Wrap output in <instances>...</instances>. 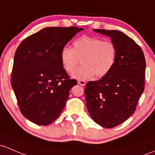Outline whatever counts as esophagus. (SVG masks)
<instances>
[{"label": "esophagus", "mask_w": 155, "mask_h": 155, "mask_svg": "<svg viewBox=\"0 0 155 155\" xmlns=\"http://www.w3.org/2000/svg\"><path fill=\"white\" fill-rule=\"evenodd\" d=\"M78 84H79L80 85H82V86H84L86 84V82L84 80H79L78 81Z\"/></svg>", "instance_id": "obj_1"}]
</instances>
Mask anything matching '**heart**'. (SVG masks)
<instances>
[{
	"label": "heart",
	"mask_w": 155,
	"mask_h": 155,
	"mask_svg": "<svg viewBox=\"0 0 155 155\" xmlns=\"http://www.w3.org/2000/svg\"><path fill=\"white\" fill-rule=\"evenodd\" d=\"M117 50L110 41L83 35L75 39L73 48L64 47L60 53L63 68L72 73L77 66L79 58L82 65L72 73V77L79 80L91 79L95 76L103 77L108 74L116 63Z\"/></svg>",
	"instance_id": "b5f03b06"
}]
</instances>
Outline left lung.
<instances>
[{
  "instance_id": "8db88e82",
  "label": "left lung",
  "mask_w": 155,
  "mask_h": 155,
  "mask_svg": "<svg viewBox=\"0 0 155 155\" xmlns=\"http://www.w3.org/2000/svg\"><path fill=\"white\" fill-rule=\"evenodd\" d=\"M110 37L117 58L111 71L84 88L86 106L91 118L104 128L116 127L129 118L144 91L146 60L139 45L117 30H94Z\"/></svg>"
}]
</instances>
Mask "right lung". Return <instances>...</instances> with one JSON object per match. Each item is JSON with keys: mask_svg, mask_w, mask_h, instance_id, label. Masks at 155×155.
Segmentation results:
<instances>
[{"mask_svg": "<svg viewBox=\"0 0 155 155\" xmlns=\"http://www.w3.org/2000/svg\"><path fill=\"white\" fill-rule=\"evenodd\" d=\"M82 30L47 27L24 39L16 50L11 84L21 112L32 123L48 125L64 109L70 90L77 82L63 68L60 53Z\"/></svg>", "mask_w": 155, "mask_h": 155, "instance_id": "obj_1", "label": "right lung"}]
</instances>
